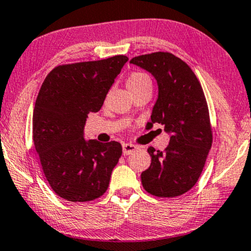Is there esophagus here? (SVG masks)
Instances as JSON below:
<instances>
[{
  "instance_id": "obj_1",
  "label": "esophagus",
  "mask_w": 251,
  "mask_h": 251,
  "mask_svg": "<svg viewBox=\"0 0 251 251\" xmlns=\"http://www.w3.org/2000/svg\"><path fill=\"white\" fill-rule=\"evenodd\" d=\"M138 147L133 144H123V153L124 155H129L132 154L133 151H135Z\"/></svg>"
}]
</instances>
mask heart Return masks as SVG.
<instances>
[{"instance_id": "b5f03b06", "label": "heart", "mask_w": 251, "mask_h": 251, "mask_svg": "<svg viewBox=\"0 0 251 251\" xmlns=\"http://www.w3.org/2000/svg\"><path fill=\"white\" fill-rule=\"evenodd\" d=\"M146 84H151V78L147 74L141 72H134L132 73L131 75L128 76L127 78V88L129 89V91H134L136 89L144 87Z\"/></svg>"}]
</instances>
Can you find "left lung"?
Returning <instances> with one entry per match:
<instances>
[{
    "instance_id": "obj_1",
    "label": "left lung",
    "mask_w": 251,
    "mask_h": 251,
    "mask_svg": "<svg viewBox=\"0 0 251 251\" xmlns=\"http://www.w3.org/2000/svg\"><path fill=\"white\" fill-rule=\"evenodd\" d=\"M129 63L146 69L157 81V100L147 126L161 124L170 134L163 151L147 149L151 163L141 174L142 186L161 198L178 197L195 186L212 146L204 91L192 69L169 52L139 55Z\"/></svg>"
}]
</instances>
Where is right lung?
<instances>
[{
  "mask_svg": "<svg viewBox=\"0 0 251 251\" xmlns=\"http://www.w3.org/2000/svg\"><path fill=\"white\" fill-rule=\"evenodd\" d=\"M125 55L55 67L44 80L33 110V144L53 191L73 202L91 201L107 190L122 156L117 141H87L89 112L102 107Z\"/></svg>",
  "mask_w": 251,
  "mask_h": 251,
  "instance_id": "right-lung-1",
  "label": "right lung"
}]
</instances>
